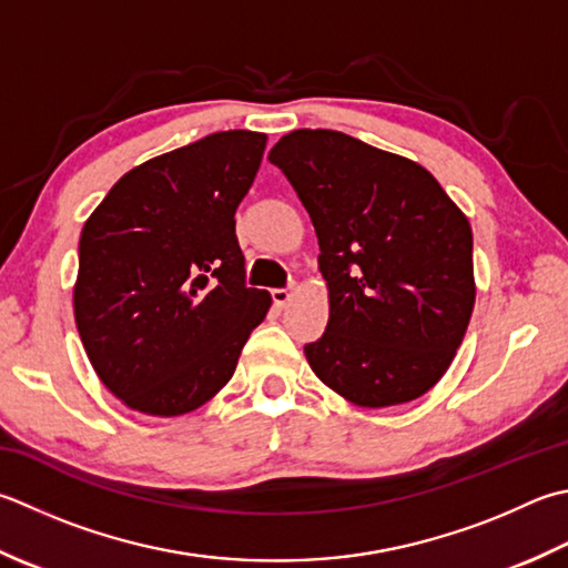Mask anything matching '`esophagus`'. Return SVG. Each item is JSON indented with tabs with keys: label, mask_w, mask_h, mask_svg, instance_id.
<instances>
[{
	"label": "esophagus",
	"mask_w": 568,
	"mask_h": 568,
	"mask_svg": "<svg viewBox=\"0 0 568 568\" xmlns=\"http://www.w3.org/2000/svg\"><path fill=\"white\" fill-rule=\"evenodd\" d=\"M271 295H273V303H275L277 307H285L287 303H291L293 291H291V287H275V291H273Z\"/></svg>",
	"instance_id": "1"
}]
</instances>
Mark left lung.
Instances as JSON below:
<instances>
[{
  "label": "left lung",
  "instance_id": "1",
  "mask_svg": "<svg viewBox=\"0 0 568 568\" xmlns=\"http://www.w3.org/2000/svg\"><path fill=\"white\" fill-rule=\"evenodd\" d=\"M268 160L317 233L329 320L305 357L349 404H408L440 382L475 305L468 216L426 166L337 130H293Z\"/></svg>",
  "mask_w": 568,
  "mask_h": 568
}]
</instances>
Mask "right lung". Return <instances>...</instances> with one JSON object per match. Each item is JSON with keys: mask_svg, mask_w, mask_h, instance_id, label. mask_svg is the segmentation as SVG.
Instances as JSON below:
<instances>
[{"mask_svg": "<svg viewBox=\"0 0 568 568\" xmlns=\"http://www.w3.org/2000/svg\"><path fill=\"white\" fill-rule=\"evenodd\" d=\"M268 138L226 130L122 174L78 243L73 315L98 379L132 410L214 398L271 307L246 285L236 209Z\"/></svg>", "mask_w": 568, "mask_h": 568, "instance_id": "obj_1", "label": "right lung"}]
</instances>
